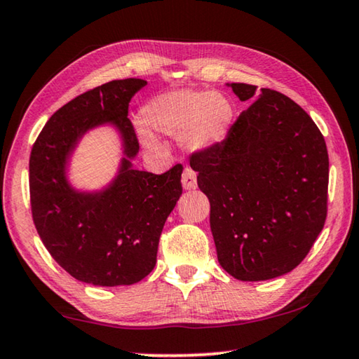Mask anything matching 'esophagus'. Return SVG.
Masks as SVG:
<instances>
[{"label":"esophagus","mask_w":359,"mask_h":359,"mask_svg":"<svg viewBox=\"0 0 359 359\" xmlns=\"http://www.w3.org/2000/svg\"><path fill=\"white\" fill-rule=\"evenodd\" d=\"M182 185H184L185 190H194V188L198 187V182H196V172L193 171V169L187 168L184 174H182Z\"/></svg>","instance_id":"34e87169"}]
</instances>
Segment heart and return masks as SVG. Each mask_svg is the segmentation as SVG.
<instances>
[{
  "mask_svg": "<svg viewBox=\"0 0 359 359\" xmlns=\"http://www.w3.org/2000/svg\"><path fill=\"white\" fill-rule=\"evenodd\" d=\"M147 128L168 136L187 135L191 150L222 142L233 121V106L226 96L204 90H175L156 95L142 107ZM144 141L154 145L145 135Z\"/></svg>",
  "mask_w": 359,
  "mask_h": 359,
  "instance_id": "heart-1",
  "label": "heart"
}]
</instances>
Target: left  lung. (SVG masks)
Returning <instances> with one entry per match:
<instances>
[{"instance_id":"left-lung-1","label":"left lung","mask_w":359,"mask_h":359,"mask_svg":"<svg viewBox=\"0 0 359 359\" xmlns=\"http://www.w3.org/2000/svg\"><path fill=\"white\" fill-rule=\"evenodd\" d=\"M229 87L252 104L190 166L209 198L218 263L238 280H269L293 271L325 226L330 158L318 126L288 96Z\"/></svg>"}]
</instances>
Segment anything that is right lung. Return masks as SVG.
I'll return each instance as SVG.
<instances>
[{
    "label": "right lung",
    "instance_id": "1",
    "mask_svg": "<svg viewBox=\"0 0 359 359\" xmlns=\"http://www.w3.org/2000/svg\"><path fill=\"white\" fill-rule=\"evenodd\" d=\"M145 85L123 79L79 95L48 118L29 155L34 226L52 258L85 283L117 287L149 276L163 226L182 194V165L160 175L131 166L139 141L128 106ZM104 123L124 141L119 174L104 191L77 192L65 180V163L78 139Z\"/></svg>",
    "mask_w": 359,
    "mask_h": 359
}]
</instances>
